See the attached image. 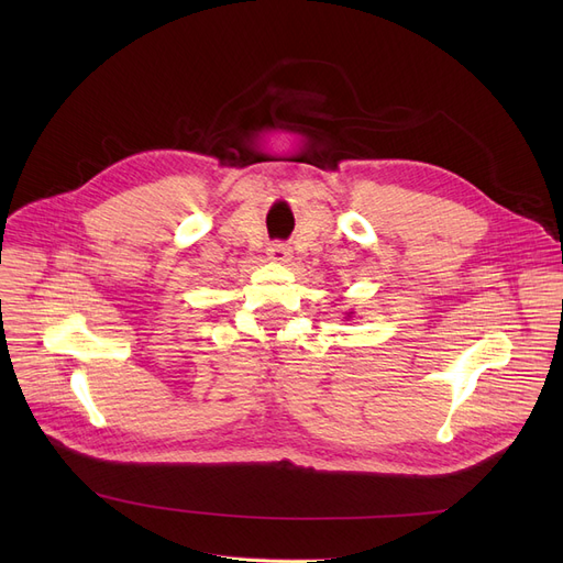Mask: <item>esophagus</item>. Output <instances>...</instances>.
I'll return each mask as SVG.
<instances>
[{
  "mask_svg": "<svg viewBox=\"0 0 563 563\" xmlns=\"http://www.w3.org/2000/svg\"><path fill=\"white\" fill-rule=\"evenodd\" d=\"M266 253H269V257L276 262H287L291 257V251L287 244H272L269 249H266Z\"/></svg>",
  "mask_w": 563,
  "mask_h": 563,
  "instance_id": "1",
  "label": "esophagus"
}]
</instances>
